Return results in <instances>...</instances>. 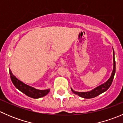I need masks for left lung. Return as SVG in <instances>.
<instances>
[{
    "instance_id": "left-lung-1",
    "label": "left lung",
    "mask_w": 123,
    "mask_h": 123,
    "mask_svg": "<svg viewBox=\"0 0 123 123\" xmlns=\"http://www.w3.org/2000/svg\"><path fill=\"white\" fill-rule=\"evenodd\" d=\"M113 61L114 67L112 74H111V76L110 77V79H109L106 82L104 83L102 85L99 86L98 87L95 88V89H93V90H92L90 92H79L74 91V90L71 88L72 92H73L74 94L79 95L80 97L83 98L90 99L93 98H95L96 96H98V95H99L101 93H104V92L106 91V90L109 89V87L111 86V84H112V81H113L115 73V61L114 58V52H113Z\"/></svg>"
}]
</instances>
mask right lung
Instances as JSON below:
<instances>
[{
    "instance_id": "obj_1",
    "label": "right lung",
    "mask_w": 123,
    "mask_h": 123,
    "mask_svg": "<svg viewBox=\"0 0 123 123\" xmlns=\"http://www.w3.org/2000/svg\"><path fill=\"white\" fill-rule=\"evenodd\" d=\"M9 74L11 79L12 80V83L21 92L24 93L25 95L29 97L32 98L34 99H37L46 96L47 94L50 91V89H46V90H38L35 88L31 87L30 86L24 83L21 81L17 79L15 75H13L12 71L9 69Z\"/></svg>"
}]
</instances>
